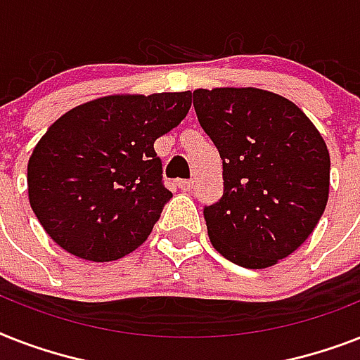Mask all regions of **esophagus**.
Instances as JSON below:
<instances>
[{
	"mask_svg": "<svg viewBox=\"0 0 360 360\" xmlns=\"http://www.w3.org/2000/svg\"><path fill=\"white\" fill-rule=\"evenodd\" d=\"M175 185H177V188H179V191L188 192V191H192L194 183H192V181H186V179H179L177 183H175Z\"/></svg>",
	"mask_w": 360,
	"mask_h": 360,
	"instance_id": "esophagus-1",
	"label": "esophagus"
}]
</instances>
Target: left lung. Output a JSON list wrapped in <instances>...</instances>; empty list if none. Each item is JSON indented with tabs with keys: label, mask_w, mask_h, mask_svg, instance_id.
<instances>
[{
	"label": "left lung",
	"mask_w": 360,
	"mask_h": 360,
	"mask_svg": "<svg viewBox=\"0 0 360 360\" xmlns=\"http://www.w3.org/2000/svg\"><path fill=\"white\" fill-rule=\"evenodd\" d=\"M222 158L224 194L203 209L209 239L236 265L267 269L308 239L329 200L330 157L297 104L257 87L192 93Z\"/></svg>",
	"instance_id": "8db88e82"
}]
</instances>
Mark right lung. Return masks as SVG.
<instances>
[{
  "label": "right lung",
  "mask_w": 360,
  "mask_h": 360,
  "mask_svg": "<svg viewBox=\"0 0 360 360\" xmlns=\"http://www.w3.org/2000/svg\"><path fill=\"white\" fill-rule=\"evenodd\" d=\"M191 104V91L108 95L44 132L27 162V194L53 243L87 262H114L149 237L172 198L153 143Z\"/></svg>",
  "instance_id": "right-lung-1"
}]
</instances>
